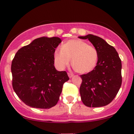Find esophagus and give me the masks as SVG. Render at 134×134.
Segmentation results:
<instances>
[{"mask_svg":"<svg viewBox=\"0 0 134 134\" xmlns=\"http://www.w3.org/2000/svg\"><path fill=\"white\" fill-rule=\"evenodd\" d=\"M68 76H69V77L71 78V77H72L74 76V74L72 73H70V72H69V73H68Z\"/></svg>","mask_w":134,"mask_h":134,"instance_id":"1","label":"esophagus"}]
</instances>
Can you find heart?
<instances>
[{
    "label": "heart",
    "mask_w": 134,
    "mask_h": 134,
    "mask_svg": "<svg viewBox=\"0 0 134 134\" xmlns=\"http://www.w3.org/2000/svg\"><path fill=\"white\" fill-rule=\"evenodd\" d=\"M71 64L74 70L79 73H87L96 67L98 58L96 49L81 40H71L64 43L62 48L55 51L53 59L59 69H64Z\"/></svg>",
    "instance_id": "heart-1"
}]
</instances>
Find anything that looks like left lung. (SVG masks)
<instances>
[{"instance_id": "1", "label": "left lung", "mask_w": 134, "mask_h": 134, "mask_svg": "<svg viewBox=\"0 0 134 134\" xmlns=\"http://www.w3.org/2000/svg\"><path fill=\"white\" fill-rule=\"evenodd\" d=\"M93 44L98 54L96 66L81 75V100L88 107H101L113 101L121 85V62L117 52L104 40L93 35L79 36Z\"/></svg>"}]
</instances>
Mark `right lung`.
I'll return each instance as SVG.
<instances>
[{"mask_svg": "<svg viewBox=\"0 0 134 134\" xmlns=\"http://www.w3.org/2000/svg\"><path fill=\"white\" fill-rule=\"evenodd\" d=\"M58 37L36 38L20 48L11 65L13 87L21 101L29 107L49 109L57 103L63 84L69 81L65 71L54 66Z\"/></svg>", "mask_w": 134, "mask_h": 134, "instance_id": "right-lung-1", "label": "right lung"}]
</instances>
